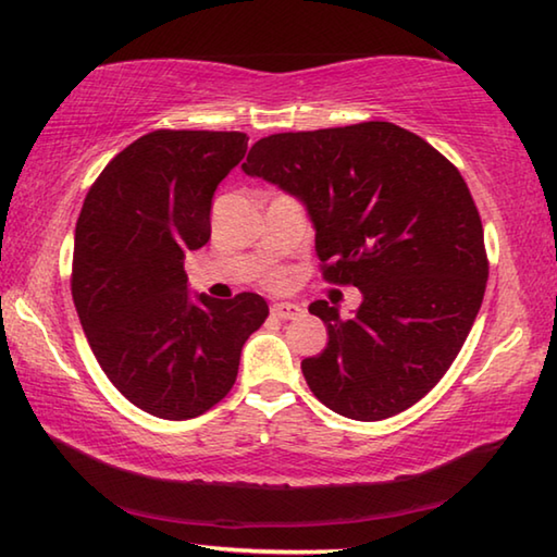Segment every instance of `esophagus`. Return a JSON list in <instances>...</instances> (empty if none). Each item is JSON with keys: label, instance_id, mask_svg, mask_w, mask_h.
<instances>
[{"label": "esophagus", "instance_id": "obj_1", "mask_svg": "<svg viewBox=\"0 0 557 557\" xmlns=\"http://www.w3.org/2000/svg\"><path fill=\"white\" fill-rule=\"evenodd\" d=\"M272 314L280 319H299L305 314V309L295 305V301H275V305H272Z\"/></svg>", "mask_w": 557, "mask_h": 557}]
</instances>
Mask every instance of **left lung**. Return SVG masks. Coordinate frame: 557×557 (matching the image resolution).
<instances>
[{"label": "left lung", "mask_w": 557, "mask_h": 557, "mask_svg": "<svg viewBox=\"0 0 557 557\" xmlns=\"http://www.w3.org/2000/svg\"><path fill=\"white\" fill-rule=\"evenodd\" d=\"M243 172L295 196L324 277L361 289L348 319L309 305L329 334L301 361L309 388L351 420L408 410L455 361L484 299V228L465 178L393 122L262 137Z\"/></svg>", "instance_id": "8db88e82"}]
</instances>
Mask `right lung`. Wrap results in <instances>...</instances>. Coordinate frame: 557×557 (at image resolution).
Listing matches in <instances>:
<instances>
[{"instance_id": "right-lung-1", "label": "right lung", "mask_w": 557, "mask_h": 557, "mask_svg": "<svg viewBox=\"0 0 557 557\" xmlns=\"http://www.w3.org/2000/svg\"><path fill=\"white\" fill-rule=\"evenodd\" d=\"M248 149L243 132L157 129L102 169L75 223L73 301L100 369L162 420L228 395L248 336L265 322L256 292L191 295L186 252L211 238L213 194Z\"/></svg>"}]
</instances>
